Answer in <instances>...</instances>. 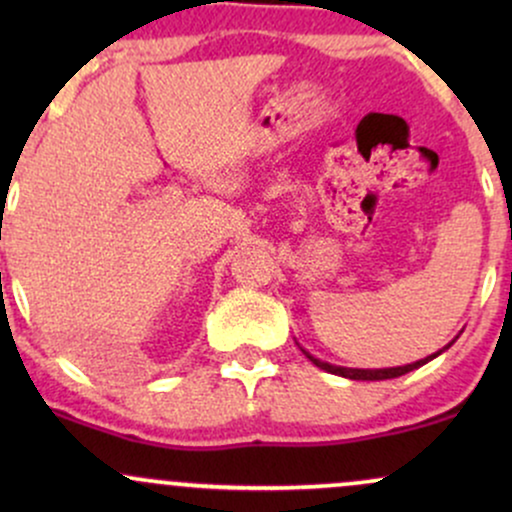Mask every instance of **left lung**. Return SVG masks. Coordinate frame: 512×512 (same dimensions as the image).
Masks as SVG:
<instances>
[{
	"label": "left lung",
	"mask_w": 512,
	"mask_h": 512,
	"mask_svg": "<svg viewBox=\"0 0 512 512\" xmlns=\"http://www.w3.org/2000/svg\"><path fill=\"white\" fill-rule=\"evenodd\" d=\"M452 344H455V339H452V342H450L448 346H443V349L436 351V354H431V356L421 358V361H416V363H407V366H397V368H375V370H370V368H344V366H332V363L320 361V358L310 356L308 351H305V349H301V351H303L305 356L310 358V361L315 363L317 368L327 370V373L342 375V378H349V380H387V378H399V375L409 373V370H414V368H421V366H424V363L431 361V358H436V356L443 354L445 349H450Z\"/></svg>",
	"instance_id": "obj_1"
}]
</instances>
